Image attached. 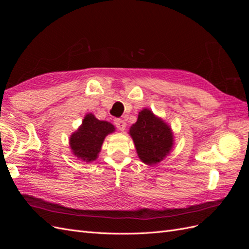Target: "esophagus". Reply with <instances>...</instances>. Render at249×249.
Listing matches in <instances>:
<instances>
[{"label": "esophagus", "mask_w": 249, "mask_h": 249, "mask_svg": "<svg viewBox=\"0 0 249 249\" xmlns=\"http://www.w3.org/2000/svg\"><path fill=\"white\" fill-rule=\"evenodd\" d=\"M114 124L116 125V127L119 131H124L125 129V125H126L125 123H124V120L119 119V118L114 119Z\"/></svg>", "instance_id": "34e87169"}]
</instances>
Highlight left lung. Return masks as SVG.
<instances>
[{"label":"left lung","instance_id":"8db88e82","mask_svg":"<svg viewBox=\"0 0 249 249\" xmlns=\"http://www.w3.org/2000/svg\"><path fill=\"white\" fill-rule=\"evenodd\" d=\"M129 134L139 159L146 165L160 163L175 144L171 126L147 108L139 112L137 122L131 125Z\"/></svg>","mask_w":249,"mask_h":249}]
</instances>
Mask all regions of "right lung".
Segmentation results:
<instances>
[{"instance_id":"right-lung-1","label":"right lung","mask_w":249,"mask_h":249,"mask_svg":"<svg viewBox=\"0 0 249 249\" xmlns=\"http://www.w3.org/2000/svg\"><path fill=\"white\" fill-rule=\"evenodd\" d=\"M115 126L106 120H99L92 113H87L82 124L70 137V147L78 160L90 163L97 159L103 142Z\"/></svg>"}]
</instances>
